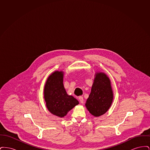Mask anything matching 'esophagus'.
<instances>
[{"instance_id":"1","label":"esophagus","mask_w":150,"mask_h":150,"mask_svg":"<svg viewBox=\"0 0 150 150\" xmlns=\"http://www.w3.org/2000/svg\"><path fill=\"white\" fill-rule=\"evenodd\" d=\"M79 101L81 103H83L84 102V99H83V97L82 96H79Z\"/></svg>"}]
</instances>
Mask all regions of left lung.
<instances>
[{
    "instance_id": "1",
    "label": "left lung",
    "mask_w": 150,
    "mask_h": 150,
    "mask_svg": "<svg viewBox=\"0 0 150 150\" xmlns=\"http://www.w3.org/2000/svg\"><path fill=\"white\" fill-rule=\"evenodd\" d=\"M112 100L113 93L110 79L104 73H97L91 93L86 102V108L93 116H100L107 112Z\"/></svg>"
}]
</instances>
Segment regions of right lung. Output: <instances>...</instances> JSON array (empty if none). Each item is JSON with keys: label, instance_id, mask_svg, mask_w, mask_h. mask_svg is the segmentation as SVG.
<instances>
[{"label": "right lung", "instance_id": "1", "mask_svg": "<svg viewBox=\"0 0 150 150\" xmlns=\"http://www.w3.org/2000/svg\"><path fill=\"white\" fill-rule=\"evenodd\" d=\"M63 72L55 71L47 79L44 87V98L52 114L62 117L78 105V100L69 96L63 85Z\"/></svg>", "mask_w": 150, "mask_h": 150}]
</instances>
